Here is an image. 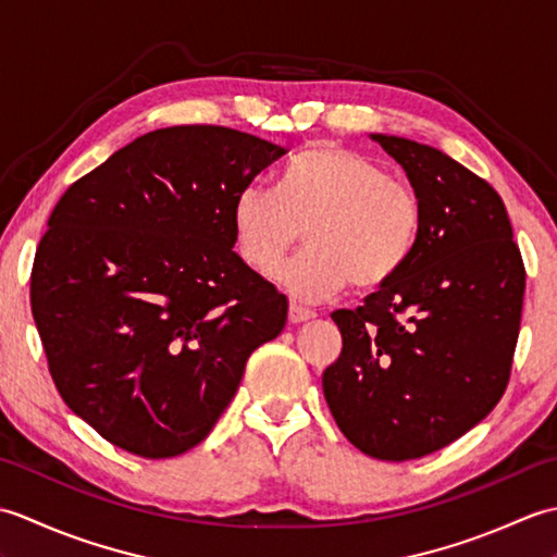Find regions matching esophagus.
<instances>
[{
	"mask_svg": "<svg viewBox=\"0 0 557 557\" xmlns=\"http://www.w3.org/2000/svg\"><path fill=\"white\" fill-rule=\"evenodd\" d=\"M315 318V313L311 309H304L299 304H289V323H304Z\"/></svg>",
	"mask_w": 557,
	"mask_h": 557,
	"instance_id": "esophagus-1",
	"label": "esophagus"
}]
</instances>
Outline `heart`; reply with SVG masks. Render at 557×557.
<instances>
[{"label":"heart","mask_w":557,"mask_h":557,"mask_svg":"<svg viewBox=\"0 0 557 557\" xmlns=\"http://www.w3.org/2000/svg\"><path fill=\"white\" fill-rule=\"evenodd\" d=\"M232 222L236 248L258 272L275 268L306 227L309 246L272 277L294 299L321 301L349 285L387 287L417 251L423 203L383 164L345 146L315 144L282 168L275 188L242 186Z\"/></svg>","instance_id":"heart-1"}]
</instances>
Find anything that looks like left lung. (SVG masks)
<instances>
[{"mask_svg": "<svg viewBox=\"0 0 557 557\" xmlns=\"http://www.w3.org/2000/svg\"><path fill=\"white\" fill-rule=\"evenodd\" d=\"M423 203L407 268L359 309L333 313L342 354L327 407L361 453L431 455L486 419L510 381L527 270L498 191L443 150L375 134Z\"/></svg>", "mask_w": 557, "mask_h": 557, "instance_id": "8db88e82", "label": "left lung"}]
</instances>
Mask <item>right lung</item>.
I'll list each match as a JSON object with an SVG mask.
<instances>
[{
    "label": "right lung",
    "mask_w": 557,
    "mask_h": 557,
    "mask_svg": "<svg viewBox=\"0 0 557 557\" xmlns=\"http://www.w3.org/2000/svg\"><path fill=\"white\" fill-rule=\"evenodd\" d=\"M285 148L227 126L158 128L59 198L30 272L47 369L126 453L196 447L287 299L234 253L232 203Z\"/></svg>",
    "instance_id": "right-lung-1"
}]
</instances>
